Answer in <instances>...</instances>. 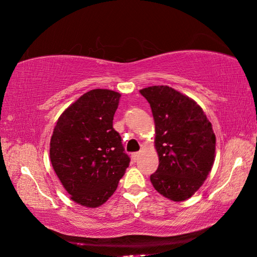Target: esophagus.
<instances>
[{
	"label": "esophagus",
	"instance_id": "34e87169",
	"mask_svg": "<svg viewBox=\"0 0 257 257\" xmlns=\"http://www.w3.org/2000/svg\"><path fill=\"white\" fill-rule=\"evenodd\" d=\"M139 156H141V153H139V152H137V153H134L132 155V158H133V160L135 161V162H136V161L139 159Z\"/></svg>",
	"mask_w": 257,
	"mask_h": 257
}]
</instances>
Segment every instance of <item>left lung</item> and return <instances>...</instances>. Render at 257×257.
Returning <instances> with one entry per match:
<instances>
[{
	"label": "left lung",
	"mask_w": 257,
	"mask_h": 257,
	"mask_svg": "<svg viewBox=\"0 0 257 257\" xmlns=\"http://www.w3.org/2000/svg\"><path fill=\"white\" fill-rule=\"evenodd\" d=\"M150 103L155 123L159 168L154 188L173 202L186 201L208 176L215 158V135L202 107L169 86L139 90Z\"/></svg>",
	"instance_id": "obj_1"
}]
</instances>
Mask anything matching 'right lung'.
Returning a JSON list of instances; mask_svg holds the SVG:
<instances>
[{
	"instance_id": "add662e5",
	"label": "right lung",
	"mask_w": 257,
	"mask_h": 257,
	"mask_svg": "<svg viewBox=\"0 0 257 257\" xmlns=\"http://www.w3.org/2000/svg\"><path fill=\"white\" fill-rule=\"evenodd\" d=\"M121 95L110 89L85 93L60 115L50 143V159L70 198L95 208L110 198L130 159L113 116Z\"/></svg>"
}]
</instances>
